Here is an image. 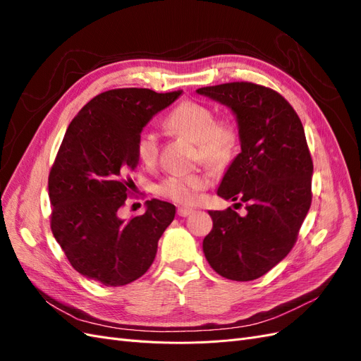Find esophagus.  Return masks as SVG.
I'll list each match as a JSON object with an SVG mask.
<instances>
[{
    "label": "esophagus",
    "instance_id": "esophagus-1",
    "mask_svg": "<svg viewBox=\"0 0 361 361\" xmlns=\"http://www.w3.org/2000/svg\"><path fill=\"white\" fill-rule=\"evenodd\" d=\"M194 212V209H191V207H178V215L179 216H188Z\"/></svg>",
    "mask_w": 361,
    "mask_h": 361
}]
</instances>
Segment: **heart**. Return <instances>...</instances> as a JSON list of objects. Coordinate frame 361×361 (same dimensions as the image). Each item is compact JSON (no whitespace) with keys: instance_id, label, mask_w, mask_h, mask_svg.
<instances>
[{"instance_id":"1","label":"heart","mask_w":361,"mask_h":361,"mask_svg":"<svg viewBox=\"0 0 361 361\" xmlns=\"http://www.w3.org/2000/svg\"><path fill=\"white\" fill-rule=\"evenodd\" d=\"M164 128L173 134L195 141V159L211 167H223L231 162L239 146V130L232 120H215L209 106L195 101H183L164 118ZM135 154L146 166H154L159 154L158 137L154 133H141L135 143ZM206 173L170 174L157 185V194L162 199L180 204H191L199 192L209 187Z\"/></svg>"}]
</instances>
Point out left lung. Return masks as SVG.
<instances>
[{"instance_id":"left-lung-1","label":"left lung","mask_w":361,"mask_h":361,"mask_svg":"<svg viewBox=\"0 0 361 361\" xmlns=\"http://www.w3.org/2000/svg\"><path fill=\"white\" fill-rule=\"evenodd\" d=\"M197 93L236 114L241 154L216 194L247 209L244 216L232 207L209 211L214 227L203 253L220 276L256 280L288 256L310 209L313 161L304 128L285 97L265 85L238 81Z\"/></svg>"}]
</instances>
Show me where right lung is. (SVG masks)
<instances>
[{"mask_svg": "<svg viewBox=\"0 0 361 361\" xmlns=\"http://www.w3.org/2000/svg\"><path fill=\"white\" fill-rule=\"evenodd\" d=\"M180 93L130 87L94 96L69 123L51 167L52 235L73 269L104 286L143 276L176 214L174 204L152 199L143 215L118 218L134 183L141 129Z\"/></svg>", "mask_w": 361, "mask_h": 361, "instance_id": "1", "label": "right lung"}]
</instances>
